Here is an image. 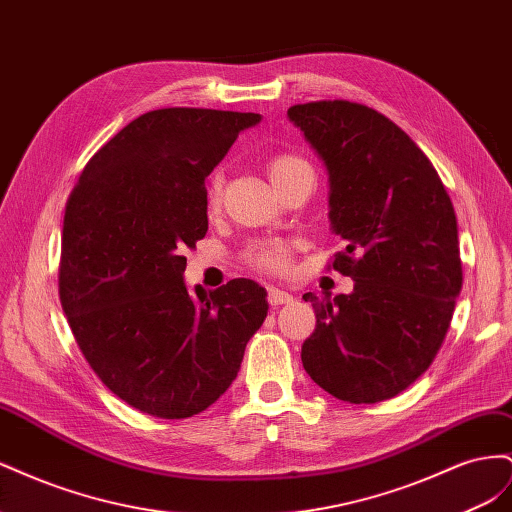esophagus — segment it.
<instances>
[{"label": "esophagus", "mask_w": 512, "mask_h": 512, "mask_svg": "<svg viewBox=\"0 0 512 512\" xmlns=\"http://www.w3.org/2000/svg\"><path fill=\"white\" fill-rule=\"evenodd\" d=\"M267 301L271 305H288L292 301V294L286 292V290H280V288H269L267 290Z\"/></svg>", "instance_id": "34e87169"}]
</instances>
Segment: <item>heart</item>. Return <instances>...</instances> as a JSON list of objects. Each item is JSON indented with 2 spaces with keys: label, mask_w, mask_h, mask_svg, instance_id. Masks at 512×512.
<instances>
[{
  "label": "heart",
  "mask_w": 512,
  "mask_h": 512,
  "mask_svg": "<svg viewBox=\"0 0 512 512\" xmlns=\"http://www.w3.org/2000/svg\"><path fill=\"white\" fill-rule=\"evenodd\" d=\"M301 166H307V164L297 156H290V153H282V156L271 158L267 162V175L273 183V188L277 183H282L288 175H292L294 170L301 168ZM222 183H224V179H222L220 173H215L209 179V185H207V207L209 209H218L220 194H222ZM245 260L250 262V265L258 271L282 275L290 267V245L258 243V245H252L250 250L245 252Z\"/></svg>",
  "instance_id": "heart-1"
}]
</instances>
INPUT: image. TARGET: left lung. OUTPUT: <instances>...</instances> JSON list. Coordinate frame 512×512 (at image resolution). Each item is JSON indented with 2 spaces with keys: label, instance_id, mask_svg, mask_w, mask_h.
Masks as SVG:
<instances>
[{
  "label": "left lung",
  "instance_id": "obj_1",
  "mask_svg": "<svg viewBox=\"0 0 512 512\" xmlns=\"http://www.w3.org/2000/svg\"><path fill=\"white\" fill-rule=\"evenodd\" d=\"M329 173V220L346 241L333 269L350 294L303 299L316 329L301 348L320 389L350 404L391 399L427 371L451 327L463 273L451 198L425 153L374 108H288Z\"/></svg>",
  "mask_w": 512,
  "mask_h": 512
}]
</instances>
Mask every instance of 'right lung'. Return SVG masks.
Segmentation results:
<instances>
[{"mask_svg":"<svg viewBox=\"0 0 512 512\" xmlns=\"http://www.w3.org/2000/svg\"><path fill=\"white\" fill-rule=\"evenodd\" d=\"M258 113L158 108L87 162L61 232L59 299L96 376L128 406L188 418L226 393L267 290L232 280L194 294L185 247L207 235L205 179Z\"/></svg>","mask_w":512,"mask_h":512,"instance_id":"obj_1","label":"right lung"}]
</instances>
